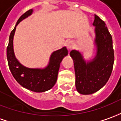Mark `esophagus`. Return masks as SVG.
<instances>
[{
	"label": "esophagus",
	"instance_id": "obj_1",
	"mask_svg": "<svg viewBox=\"0 0 121 121\" xmlns=\"http://www.w3.org/2000/svg\"><path fill=\"white\" fill-rule=\"evenodd\" d=\"M66 47H67V48L69 50L73 49V42L69 41V42H67V43H66Z\"/></svg>",
	"mask_w": 121,
	"mask_h": 121
}]
</instances>
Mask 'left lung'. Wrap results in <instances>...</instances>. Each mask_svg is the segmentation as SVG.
I'll return each instance as SVG.
<instances>
[{"label": "left lung", "mask_w": 121, "mask_h": 121, "mask_svg": "<svg viewBox=\"0 0 121 121\" xmlns=\"http://www.w3.org/2000/svg\"><path fill=\"white\" fill-rule=\"evenodd\" d=\"M96 55L91 61L85 60L78 50L70 52L74 63L75 87L79 93L90 95L101 89L109 80L114 64L112 36L105 23L95 14Z\"/></svg>", "instance_id": "left-lung-1"}]
</instances>
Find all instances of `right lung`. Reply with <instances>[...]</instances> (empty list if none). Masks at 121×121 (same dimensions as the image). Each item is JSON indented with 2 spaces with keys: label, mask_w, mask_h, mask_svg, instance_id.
I'll return each mask as SVG.
<instances>
[{
  "label": "right lung",
  "mask_w": 121,
  "mask_h": 121,
  "mask_svg": "<svg viewBox=\"0 0 121 121\" xmlns=\"http://www.w3.org/2000/svg\"><path fill=\"white\" fill-rule=\"evenodd\" d=\"M32 9L28 10L20 17L9 37L6 49V56L10 70L16 81L23 87L32 91L41 93L50 90L56 84L61 61L68 54L65 47L56 50L51 54L49 63L45 68H29L24 66L16 59L13 48V39L17 25L30 16Z\"/></svg>",
  "instance_id": "obj_1"
}]
</instances>
